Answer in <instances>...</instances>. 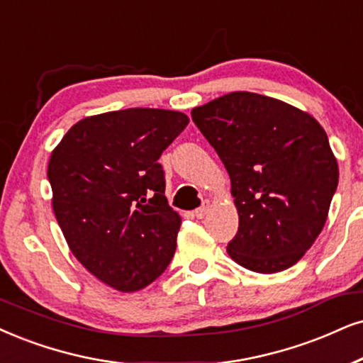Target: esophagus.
I'll list each match as a JSON object with an SVG mask.
<instances>
[{
	"mask_svg": "<svg viewBox=\"0 0 363 363\" xmlns=\"http://www.w3.org/2000/svg\"><path fill=\"white\" fill-rule=\"evenodd\" d=\"M209 209H211V203H209V201H204L203 206H201L199 209H196V211H194V216H196L197 219H203L204 216L209 213Z\"/></svg>",
	"mask_w": 363,
	"mask_h": 363,
	"instance_id": "obj_1",
	"label": "esophagus"
}]
</instances>
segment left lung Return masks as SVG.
<instances>
[{
  "mask_svg": "<svg viewBox=\"0 0 363 363\" xmlns=\"http://www.w3.org/2000/svg\"><path fill=\"white\" fill-rule=\"evenodd\" d=\"M191 116L231 179L240 228L228 255L263 274L298 263L322 233L338 184L323 127L305 110L253 91H231Z\"/></svg>",
  "mask_w": 363,
  "mask_h": 363,
  "instance_id": "1",
  "label": "left lung"
}]
</instances>
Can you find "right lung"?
Listing matches in <instances>:
<instances>
[{"label":"right lung","mask_w":363,"mask_h":363,"mask_svg":"<svg viewBox=\"0 0 363 363\" xmlns=\"http://www.w3.org/2000/svg\"><path fill=\"white\" fill-rule=\"evenodd\" d=\"M187 123L176 110H116L82 118L52 150L55 218L73 256L113 290L139 291L171 263L181 216L157 160Z\"/></svg>","instance_id":"add662e5"}]
</instances>
